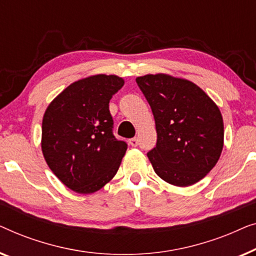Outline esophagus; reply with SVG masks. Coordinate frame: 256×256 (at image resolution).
<instances>
[{
	"label": "esophagus",
	"mask_w": 256,
	"mask_h": 256,
	"mask_svg": "<svg viewBox=\"0 0 256 256\" xmlns=\"http://www.w3.org/2000/svg\"><path fill=\"white\" fill-rule=\"evenodd\" d=\"M138 138H132V139H130L128 140V144L130 145H131L132 147H136L138 146Z\"/></svg>",
	"instance_id": "obj_1"
}]
</instances>
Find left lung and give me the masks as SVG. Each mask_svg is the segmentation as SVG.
Masks as SVG:
<instances>
[{
  "label": "left lung",
  "instance_id": "1",
  "mask_svg": "<svg viewBox=\"0 0 256 256\" xmlns=\"http://www.w3.org/2000/svg\"><path fill=\"white\" fill-rule=\"evenodd\" d=\"M136 82L156 120V146L147 153L154 172L172 186L198 182L222 154L224 123L218 106L183 78L148 74Z\"/></svg>",
  "mask_w": 256,
  "mask_h": 256
}]
</instances>
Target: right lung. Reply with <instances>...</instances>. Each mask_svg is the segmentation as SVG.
Returning a JSON list of instances; mask_svg holds the SVG:
<instances>
[{
	"instance_id": "right-lung-1",
	"label": "right lung",
	"mask_w": 256,
	"mask_h": 256,
	"mask_svg": "<svg viewBox=\"0 0 256 256\" xmlns=\"http://www.w3.org/2000/svg\"><path fill=\"white\" fill-rule=\"evenodd\" d=\"M123 86L116 75H94L68 86L45 111L42 154L56 178L78 194L106 186L126 152L128 144L114 134L109 110Z\"/></svg>"
}]
</instances>
